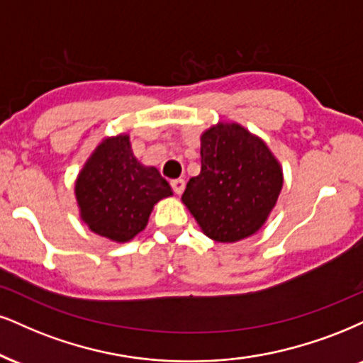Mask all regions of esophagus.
Wrapping results in <instances>:
<instances>
[{
	"label": "esophagus",
	"mask_w": 363,
	"mask_h": 363,
	"mask_svg": "<svg viewBox=\"0 0 363 363\" xmlns=\"http://www.w3.org/2000/svg\"><path fill=\"white\" fill-rule=\"evenodd\" d=\"M172 189L177 195H182L183 190H185V180H173L172 182Z\"/></svg>",
	"instance_id": "34e87169"
}]
</instances>
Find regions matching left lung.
Listing matches in <instances>:
<instances>
[{"label":"left lung","instance_id":"obj_1","mask_svg":"<svg viewBox=\"0 0 363 363\" xmlns=\"http://www.w3.org/2000/svg\"><path fill=\"white\" fill-rule=\"evenodd\" d=\"M202 169L182 200L217 242H235L262 227L283 189L279 163L239 124H217L202 134Z\"/></svg>","mask_w":363,"mask_h":363}]
</instances>
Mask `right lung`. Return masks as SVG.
<instances>
[{"label": "right lung", "mask_w": 363, "mask_h": 363, "mask_svg": "<svg viewBox=\"0 0 363 363\" xmlns=\"http://www.w3.org/2000/svg\"><path fill=\"white\" fill-rule=\"evenodd\" d=\"M172 194L158 169L134 158L126 134L101 143L75 183L82 220L116 242L140 234L153 205Z\"/></svg>", "instance_id": "right-lung-1"}]
</instances>
